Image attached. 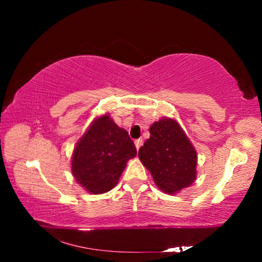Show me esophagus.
I'll return each instance as SVG.
<instances>
[{"instance_id": "1", "label": "esophagus", "mask_w": 262, "mask_h": 262, "mask_svg": "<svg viewBox=\"0 0 262 262\" xmlns=\"http://www.w3.org/2000/svg\"><path fill=\"white\" fill-rule=\"evenodd\" d=\"M142 143H143V141H142V139H137V140H135V147H136V149H137V150H139V149L141 148Z\"/></svg>"}]
</instances>
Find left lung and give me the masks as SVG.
<instances>
[{
  "label": "left lung",
  "instance_id": "8db88e82",
  "mask_svg": "<svg viewBox=\"0 0 262 262\" xmlns=\"http://www.w3.org/2000/svg\"><path fill=\"white\" fill-rule=\"evenodd\" d=\"M149 132L139 157L155 183L168 194L188 187L196 177V152L178 122L161 119Z\"/></svg>",
  "mask_w": 262,
  "mask_h": 262
}]
</instances>
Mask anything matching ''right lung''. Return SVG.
I'll use <instances>...</instances> for the list:
<instances>
[{"label": "right lung", "mask_w": 262, "mask_h": 262, "mask_svg": "<svg viewBox=\"0 0 262 262\" xmlns=\"http://www.w3.org/2000/svg\"><path fill=\"white\" fill-rule=\"evenodd\" d=\"M136 148L127 130L104 115L92 123L74 150L72 171L79 185L94 194L108 192L117 185Z\"/></svg>", "instance_id": "1"}]
</instances>
